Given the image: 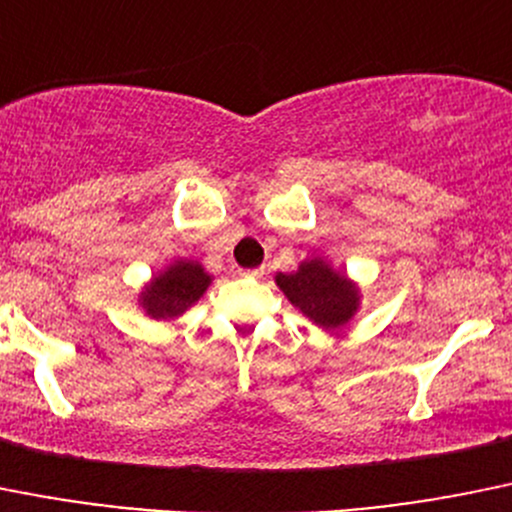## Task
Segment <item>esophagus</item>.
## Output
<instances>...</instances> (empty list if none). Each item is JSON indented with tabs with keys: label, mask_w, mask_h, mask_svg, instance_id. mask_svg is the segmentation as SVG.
<instances>
[{
	"label": "esophagus",
	"mask_w": 512,
	"mask_h": 512,
	"mask_svg": "<svg viewBox=\"0 0 512 512\" xmlns=\"http://www.w3.org/2000/svg\"><path fill=\"white\" fill-rule=\"evenodd\" d=\"M242 275H245V278H262V275H265V267H252V270H245Z\"/></svg>",
	"instance_id": "esophagus-1"
}]
</instances>
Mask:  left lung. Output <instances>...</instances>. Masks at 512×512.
Masks as SVG:
<instances>
[{
  "mask_svg": "<svg viewBox=\"0 0 512 512\" xmlns=\"http://www.w3.org/2000/svg\"><path fill=\"white\" fill-rule=\"evenodd\" d=\"M278 285L295 308L323 328H338L356 310L358 295L343 275H336L326 262L310 260L298 272H280Z\"/></svg>",
  "mask_w": 512,
  "mask_h": 512,
  "instance_id": "1",
  "label": "left lung"
}]
</instances>
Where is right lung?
Here are the masks:
<instances>
[{
  "label": "right lung",
  "instance_id": "right-lung-1",
  "mask_svg": "<svg viewBox=\"0 0 512 512\" xmlns=\"http://www.w3.org/2000/svg\"><path fill=\"white\" fill-rule=\"evenodd\" d=\"M209 285V275L194 262H179L148 285L143 305L154 318H176L191 303H197Z\"/></svg>",
  "mask_w": 512,
  "mask_h": 512
}]
</instances>
